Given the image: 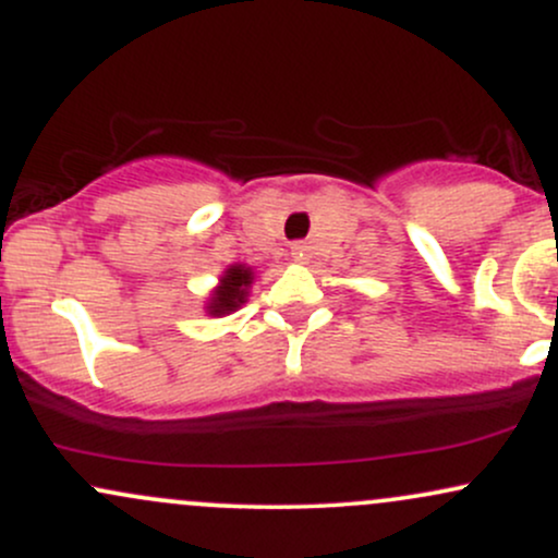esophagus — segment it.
Masks as SVG:
<instances>
[{"label":"esophagus","instance_id":"34e87169","mask_svg":"<svg viewBox=\"0 0 558 558\" xmlns=\"http://www.w3.org/2000/svg\"><path fill=\"white\" fill-rule=\"evenodd\" d=\"M291 254H293V259H296V262H306L312 257V246L306 241H299V243H293V246H291Z\"/></svg>","mask_w":558,"mask_h":558}]
</instances>
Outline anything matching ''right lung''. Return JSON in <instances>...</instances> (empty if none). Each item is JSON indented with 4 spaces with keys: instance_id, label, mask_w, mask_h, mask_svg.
Here are the masks:
<instances>
[{
    "instance_id": "add662e5",
    "label": "right lung",
    "mask_w": 558,
    "mask_h": 558,
    "mask_svg": "<svg viewBox=\"0 0 558 558\" xmlns=\"http://www.w3.org/2000/svg\"><path fill=\"white\" fill-rule=\"evenodd\" d=\"M254 283V270L248 265H228L220 275V283L213 288L207 304H204V312L209 317H226L230 312L241 310L248 301V291H252Z\"/></svg>"
}]
</instances>
